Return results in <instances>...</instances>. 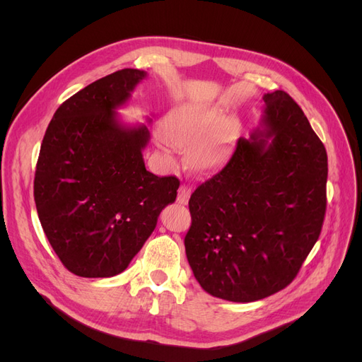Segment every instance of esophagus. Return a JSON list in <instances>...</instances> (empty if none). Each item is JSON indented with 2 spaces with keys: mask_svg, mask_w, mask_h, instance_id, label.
<instances>
[{
  "mask_svg": "<svg viewBox=\"0 0 362 362\" xmlns=\"http://www.w3.org/2000/svg\"><path fill=\"white\" fill-rule=\"evenodd\" d=\"M189 198H190V189L185 187V185H181V187L178 189L177 201H178L180 204H187V202H189Z\"/></svg>",
  "mask_w": 362,
  "mask_h": 362,
  "instance_id": "1",
  "label": "esophagus"
}]
</instances>
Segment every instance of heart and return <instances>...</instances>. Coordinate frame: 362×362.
<instances>
[{"label": "heart", "mask_w": 362, "mask_h": 362, "mask_svg": "<svg viewBox=\"0 0 362 362\" xmlns=\"http://www.w3.org/2000/svg\"><path fill=\"white\" fill-rule=\"evenodd\" d=\"M222 120V112L217 107L206 104H182L170 112L166 120V133L175 144L182 146H192L201 139V142L192 152V163L198 169H208L217 161L221 156L225 133L218 124ZM216 130L215 134L214 131ZM214 133V135L212 133ZM214 136H211V134ZM169 136V137H170ZM168 137V138H169ZM166 134H160L158 140L163 145L169 146L172 141Z\"/></svg>", "instance_id": "heart-1"}]
</instances>
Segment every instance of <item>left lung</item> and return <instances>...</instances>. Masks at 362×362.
<instances>
[{
	"label": "left lung",
	"instance_id": "obj_1",
	"mask_svg": "<svg viewBox=\"0 0 362 362\" xmlns=\"http://www.w3.org/2000/svg\"><path fill=\"white\" fill-rule=\"evenodd\" d=\"M264 116L225 166L199 184L185 254L214 298L254 302L286 288L319 240L327 156L293 98L262 96Z\"/></svg>",
	"mask_w": 362,
	"mask_h": 362
}]
</instances>
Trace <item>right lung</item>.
<instances>
[{
	"instance_id": "add662e5",
	"label": "right lung",
	"mask_w": 362,
	"mask_h": 362,
	"mask_svg": "<svg viewBox=\"0 0 362 362\" xmlns=\"http://www.w3.org/2000/svg\"><path fill=\"white\" fill-rule=\"evenodd\" d=\"M146 75L122 69L84 87L57 108L42 140L35 175L39 221L76 276L124 272L163 208L177 199L178 178L145 168L148 127L127 125L116 112Z\"/></svg>"
}]
</instances>
